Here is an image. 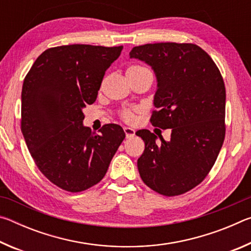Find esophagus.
<instances>
[{
    "mask_svg": "<svg viewBox=\"0 0 251 251\" xmlns=\"http://www.w3.org/2000/svg\"><path fill=\"white\" fill-rule=\"evenodd\" d=\"M124 131H125L126 138H131L135 136V130L133 128H130V127H125Z\"/></svg>",
    "mask_w": 251,
    "mask_h": 251,
    "instance_id": "obj_1",
    "label": "esophagus"
}]
</instances>
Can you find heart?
Segmentation results:
<instances>
[{
    "instance_id": "b5f03b06",
    "label": "heart",
    "mask_w": 251,
    "mask_h": 251,
    "mask_svg": "<svg viewBox=\"0 0 251 251\" xmlns=\"http://www.w3.org/2000/svg\"><path fill=\"white\" fill-rule=\"evenodd\" d=\"M144 70H147L146 67L141 66V65H133L127 69L126 73H130V72H141ZM139 112L138 107H129V108H124L120 112L121 117L124 120L126 123H129V124H133L137 120V116L136 114Z\"/></svg>"
}]
</instances>
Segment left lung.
Segmentation results:
<instances>
[{"label": "left lung", "mask_w": 251, "mask_h": 251, "mask_svg": "<svg viewBox=\"0 0 251 251\" xmlns=\"http://www.w3.org/2000/svg\"><path fill=\"white\" fill-rule=\"evenodd\" d=\"M130 58L154 70L157 91L151 122L172 128L171 141L147 129L136 135L145 142L137 160L139 175L164 196L185 194L205 179L222 150L226 125V88L217 65L192 43H155L135 46Z\"/></svg>", "instance_id": "obj_1"}]
</instances>
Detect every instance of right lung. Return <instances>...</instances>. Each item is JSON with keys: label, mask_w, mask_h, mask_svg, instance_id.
Segmentation results:
<instances>
[{"label": "right lung", "mask_w": 251, "mask_h": 251, "mask_svg": "<svg viewBox=\"0 0 251 251\" xmlns=\"http://www.w3.org/2000/svg\"><path fill=\"white\" fill-rule=\"evenodd\" d=\"M123 46L73 44L44 50L24 78L21 129L37 168L59 188L78 193L100 182L124 141L120 125L100 134L83 125L105 72Z\"/></svg>", "instance_id": "1"}]
</instances>
